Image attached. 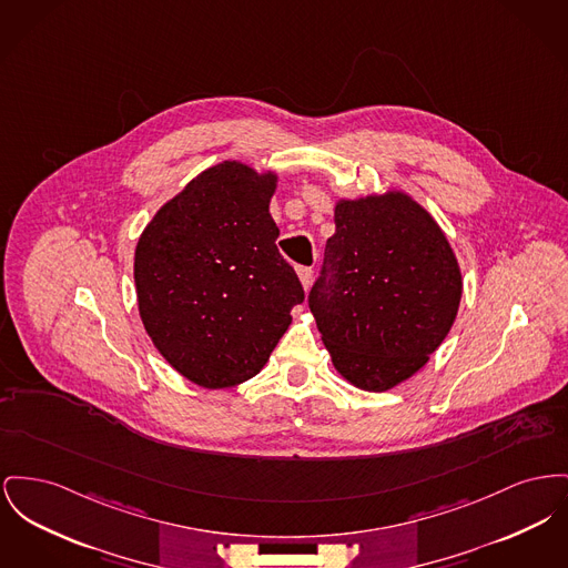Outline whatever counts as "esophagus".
<instances>
[{"mask_svg":"<svg viewBox=\"0 0 568 568\" xmlns=\"http://www.w3.org/2000/svg\"><path fill=\"white\" fill-rule=\"evenodd\" d=\"M298 278H301L302 287L308 290L311 283H313V267H298Z\"/></svg>","mask_w":568,"mask_h":568,"instance_id":"obj_1","label":"esophagus"}]
</instances>
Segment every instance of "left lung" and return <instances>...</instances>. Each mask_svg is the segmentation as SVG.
I'll return each mask as SVG.
<instances>
[{
    "label": "left lung",
    "instance_id": "1",
    "mask_svg": "<svg viewBox=\"0 0 568 568\" xmlns=\"http://www.w3.org/2000/svg\"><path fill=\"white\" fill-rule=\"evenodd\" d=\"M334 225L308 306L334 368L384 393L425 367L450 333L462 270L434 216L400 191L336 201Z\"/></svg>",
    "mask_w": 568,
    "mask_h": 568
}]
</instances>
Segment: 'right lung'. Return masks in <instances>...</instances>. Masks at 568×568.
<instances>
[{
	"label": "right lung",
	"instance_id": "1",
	"mask_svg": "<svg viewBox=\"0 0 568 568\" xmlns=\"http://www.w3.org/2000/svg\"><path fill=\"white\" fill-rule=\"evenodd\" d=\"M276 182L274 171L223 161L169 200L136 242L143 328L169 365L203 388L257 375L304 301L276 248Z\"/></svg>",
	"mask_w": 568,
	"mask_h": 568
}]
</instances>
